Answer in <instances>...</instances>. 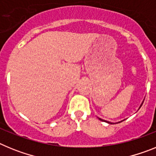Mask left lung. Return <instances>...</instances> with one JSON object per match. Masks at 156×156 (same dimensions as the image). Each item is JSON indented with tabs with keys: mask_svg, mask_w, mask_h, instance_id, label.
Listing matches in <instances>:
<instances>
[{
	"mask_svg": "<svg viewBox=\"0 0 156 156\" xmlns=\"http://www.w3.org/2000/svg\"><path fill=\"white\" fill-rule=\"evenodd\" d=\"M143 102H144V101H143ZM143 102H142V104H143ZM142 104L140 105V107H141V105H142ZM99 119H100V120H101V121H105V122H108V123H110V124H113V123H112V122H108V121H105V120H104V119H100V118H99ZM122 121H124V120H122V121H120V122H122ZM117 123V122H116Z\"/></svg>",
	"mask_w": 156,
	"mask_h": 156,
	"instance_id": "8db88e82",
	"label": "left lung"
}]
</instances>
